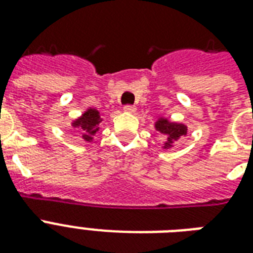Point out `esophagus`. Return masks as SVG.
Instances as JSON below:
<instances>
[{"mask_svg":"<svg viewBox=\"0 0 253 253\" xmlns=\"http://www.w3.org/2000/svg\"><path fill=\"white\" fill-rule=\"evenodd\" d=\"M123 110H125V113H128V114H132V113H135V106H132V105H126V106L123 107Z\"/></svg>","mask_w":253,"mask_h":253,"instance_id":"34e87169","label":"esophagus"}]
</instances>
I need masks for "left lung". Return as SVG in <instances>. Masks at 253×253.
I'll list each match as a JSON object with an SVG mask.
<instances>
[{
    "label": "left lung",
    "mask_w": 253,
    "mask_h": 253,
    "mask_svg": "<svg viewBox=\"0 0 253 253\" xmlns=\"http://www.w3.org/2000/svg\"><path fill=\"white\" fill-rule=\"evenodd\" d=\"M156 130L164 136V148L169 150L173 147V142H176L177 139L186 135L188 127L182 123H172L168 119L160 118L158 122L155 123Z\"/></svg>",
    "instance_id": "left-lung-1"
}]
</instances>
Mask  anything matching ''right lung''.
Segmentation results:
<instances>
[{
    "mask_svg": "<svg viewBox=\"0 0 253 253\" xmlns=\"http://www.w3.org/2000/svg\"><path fill=\"white\" fill-rule=\"evenodd\" d=\"M102 119L99 117V111L95 109H87L80 118L73 121L72 126L76 127L79 132H81V136L85 142H91L93 135L98 131V125Z\"/></svg>",
    "mask_w": 253,
    "mask_h": 253,
    "instance_id": "1",
    "label": "right lung"
}]
</instances>
